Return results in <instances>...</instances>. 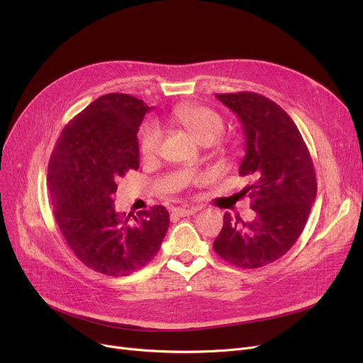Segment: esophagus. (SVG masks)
Listing matches in <instances>:
<instances>
[{
  "mask_svg": "<svg viewBox=\"0 0 363 363\" xmlns=\"http://www.w3.org/2000/svg\"><path fill=\"white\" fill-rule=\"evenodd\" d=\"M199 212V207H177L174 208V215L177 216H181V218H185V216H191L194 213Z\"/></svg>",
  "mask_w": 363,
  "mask_h": 363,
  "instance_id": "esophagus-1",
  "label": "esophagus"
}]
</instances>
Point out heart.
Instances as JSON below:
<instances>
[{
    "instance_id": "1",
    "label": "heart",
    "mask_w": 363,
    "mask_h": 363,
    "mask_svg": "<svg viewBox=\"0 0 363 363\" xmlns=\"http://www.w3.org/2000/svg\"><path fill=\"white\" fill-rule=\"evenodd\" d=\"M170 119L185 128L200 145H212L223 130V121L219 114L203 106H179L170 113ZM162 140L163 133L160 128L147 125L140 135V151L143 157H155L160 150Z\"/></svg>"
}]
</instances>
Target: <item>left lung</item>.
<instances>
[{"label":"left lung","instance_id":"left-lung-1","mask_svg":"<svg viewBox=\"0 0 363 363\" xmlns=\"http://www.w3.org/2000/svg\"><path fill=\"white\" fill-rule=\"evenodd\" d=\"M216 99L241 123L240 175L255 181L245 193L256 218L242 222L226 213L213 249L226 262L255 269L284 256L300 237L316 199L313 163L296 123L272 100L255 92Z\"/></svg>","mask_w":363,"mask_h":363}]
</instances>
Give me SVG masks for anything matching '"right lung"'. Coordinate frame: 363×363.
Wrapping results in <instances>:
<instances>
[{
    "label": "right lung",
    "instance_id": "right-lung-1",
    "mask_svg": "<svg viewBox=\"0 0 363 363\" xmlns=\"http://www.w3.org/2000/svg\"><path fill=\"white\" fill-rule=\"evenodd\" d=\"M150 110L132 95H103L63 129L48 163L47 185L63 237L84 264L108 277L141 269L169 228L163 206L129 219L113 201L116 181L140 167L137 133Z\"/></svg>",
    "mask_w": 363,
    "mask_h": 363
}]
</instances>
